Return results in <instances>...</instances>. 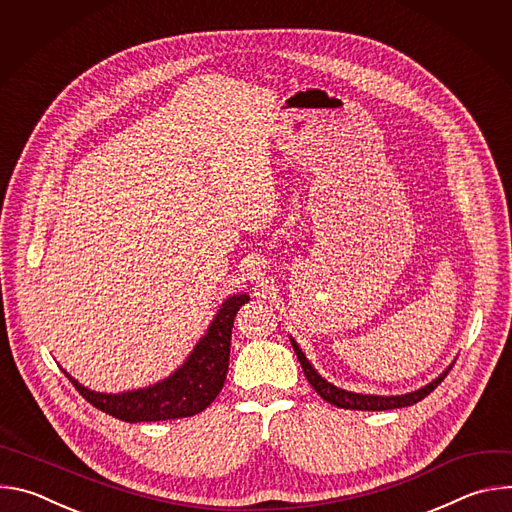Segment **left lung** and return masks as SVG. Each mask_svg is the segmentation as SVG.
Masks as SVG:
<instances>
[{
    "label": "left lung",
    "mask_w": 512,
    "mask_h": 512,
    "mask_svg": "<svg viewBox=\"0 0 512 512\" xmlns=\"http://www.w3.org/2000/svg\"><path fill=\"white\" fill-rule=\"evenodd\" d=\"M291 346H294V350H296V354H298V360H300V364H302L304 375H306L308 383L312 385V389H314L324 401H328L330 405H336V407H340V409L385 411V409H399V407L413 405V403L421 401L423 397H427L437 385H440V383L448 377V373H450V369H452V364H450V367H448L440 377L433 379L431 383H427L425 387H421V389H417V391H413V393L391 395V397H385V395H362V393H352V391L338 389V387H334L332 383H328L326 379H322V377L318 375V371L312 367L310 360L306 358V354L302 352V348L298 346V342H296L294 338H291Z\"/></svg>",
    "instance_id": "left-lung-1"
}]
</instances>
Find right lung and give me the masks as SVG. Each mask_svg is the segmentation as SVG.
<instances>
[{"label": "right lung", "mask_w": 512, "mask_h": 512, "mask_svg": "<svg viewBox=\"0 0 512 512\" xmlns=\"http://www.w3.org/2000/svg\"><path fill=\"white\" fill-rule=\"evenodd\" d=\"M245 302L247 294L227 298L182 367L156 385L113 395L91 391L66 371L64 375L93 407L127 423L192 417L204 411L225 385L233 324Z\"/></svg>", "instance_id": "obj_1"}]
</instances>
